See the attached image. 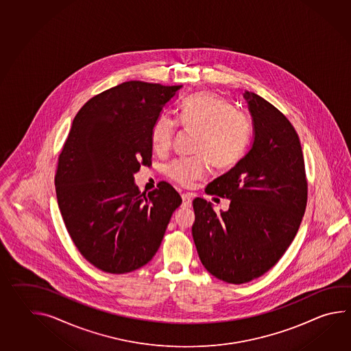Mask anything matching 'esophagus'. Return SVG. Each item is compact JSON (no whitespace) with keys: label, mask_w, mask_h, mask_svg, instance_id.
Segmentation results:
<instances>
[{"label":"esophagus","mask_w":351,"mask_h":351,"mask_svg":"<svg viewBox=\"0 0 351 351\" xmlns=\"http://www.w3.org/2000/svg\"><path fill=\"white\" fill-rule=\"evenodd\" d=\"M182 205L185 206V208H190L191 206V201H193V195H190V193H182Z\"/></svg>","instance_id":"obj_1"}]
</instances>
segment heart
<instances>
[{
    "mask_svg": "<svg viewBox=\"0 0 351 351\" xmlns=\"http://www.w3.org/2000/svg\"><path fill=\"white\" fill-rule=\"evenodd\" d=\"M179 122L185 129L199 131L195 151L204 154L199 158H180L169 166V176L181 185L204 178L210 167L208 158L220 169L237 164L250 138L247 117L216 93H199L187 97L180 105ZM176 128L169 114H160L151 129L154 150L158 154L169 150Z\"/></svg>",
    "mask_w": 351,
    "mask_h": 351,
    "instance_id": "heart-1",
    "label": "heart"
}]
</instances>
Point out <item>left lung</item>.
<instances>
[{"label": "left lung", "mask_w": 351, "mask_h": 351, "mask_svg": "<svg viewBox=\"0 0 351 351\" xmlns=\"http://www.w3.org/2000/svg\"><path fill=\"white\" fill-rule=\"evenodd\" d=\"M243 99L252 117L250 150L206 193L230 199L228 211L193 201V237L201 263L215 278L245 284L269 271L300 228L308 181L300 140L278 108L256 93Z\"/></svg>", "instance_id": "1"}]
</instances>
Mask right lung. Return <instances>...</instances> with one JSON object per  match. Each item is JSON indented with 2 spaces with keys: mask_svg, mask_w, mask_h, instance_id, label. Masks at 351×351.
I'll list each match as a JSON object with an SVG mask.
<instances>
[{
  "mask_svg": "<svg viewBox=\"0 0 351 351\" xmlns=\"http://www.w3.org/2000/svg\"><path fill=\"white\" fill-rule=\"evenodd\" d=\"M181 87L128 81L87 101L72 121L55 178L58 208L81 255L102 271L147 264L182 202L170 184L146 195L134 178L151 166L152 125Z\"/></svg>",
  "mask_w": 351,
  "mask_h": 351,
  "instance_id": "1",
  "label": "right lung"
}]
</instances>
